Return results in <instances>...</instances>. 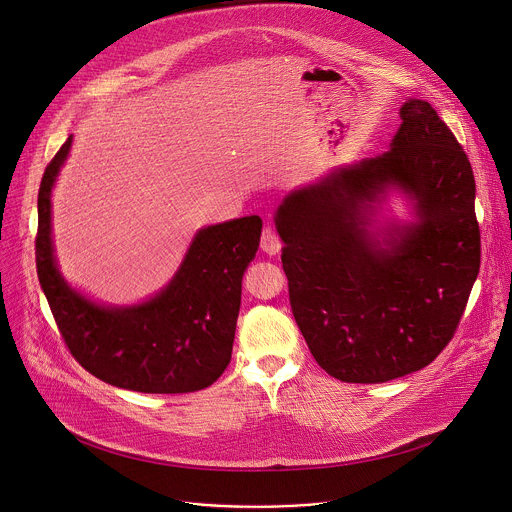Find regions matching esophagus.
<instances>
[{
    "label": "esophagus",
    "instance_id": "obj_1",
    "mask_svg": "<svg viewBox=\"0 0 512 512\" xmlns=\"http://www.w3.org/2000/svg\"><path fill=\"white\" fill-rule=\"evenodd\" d=\"M261 251L267 253V255H277L281 251V241L277 237V233L273 229H263V235H261Z\"/></svg>",
    "mask_w": 512,
    "mask_h": 512
}]
</instances>
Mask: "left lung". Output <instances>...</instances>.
Wrapping results in <instances>:
<instances>
[{"label":"left lung","instance_id":"1","mask_svg":"<svg viewBox=\"0 0 512 512\" xmlns=\"http://www.w3.org/2000/svg\"><path fill=\"white\" fill-rule=\"evenodd\" d=\"M389 152L291 190L275 210L294 318L344 383L415 373L452 340L480 269L476 182L450 127L407 99ZM391 191L411 222L376 227Z\"/></svg>","mask_w":512,"mask_h":512}]
</instances>
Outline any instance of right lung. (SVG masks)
Here are the masks:
<instances>
[{
    "label": "right lung",
    "instance_id": "add662e5",
    "mask_svg": "<svg viewBox=\"0 0 512 512\" xmlns=\"http://www.w3.org/2000/svg\"><path fill=\"white\" fill-rule=\"evenodd\" d=\"M72 145L62 143L38 192L36 269L58 330L81 367L137 393L206 389L231 362L241 285L261 239L257 214L200 229L176 275L135 306H105L62 277L52 245V188Z\"/></svg>",
    "mask_w": 512,
    "mask_h": 512
}]
</instances>
